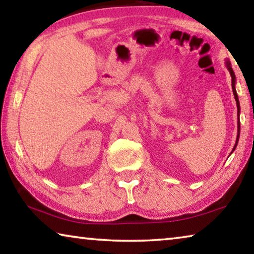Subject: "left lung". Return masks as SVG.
Here are the masks:
<instances>
[{
    "label": "left lung",
    "instance_id": "1",
    "mask_svg": "<svg viewBox=\"0 0 254 254\" xmlns=\"http://www.w3.org/2000/svg\"><path fill=\"white\" fill-rule=\"evenodd\" d=\"M225 65H226L227 70L230 71L231 77H232V89H233L234 98H235V101H236V107H238V118H239V121H238V137H236V142H235L234 148H233V150H232V152H233L234 150H235V148H236V145H238L239 137H240V102H239L238 93H236V89H235V78H236V77H235V74H234L233 69H232V67H231V63L229 62V60H226V62H225ZM232 152H231V153H232Z\"/></svg>",
    "mask_w": 254,
    "mask_h": 254
}]
</instances>
